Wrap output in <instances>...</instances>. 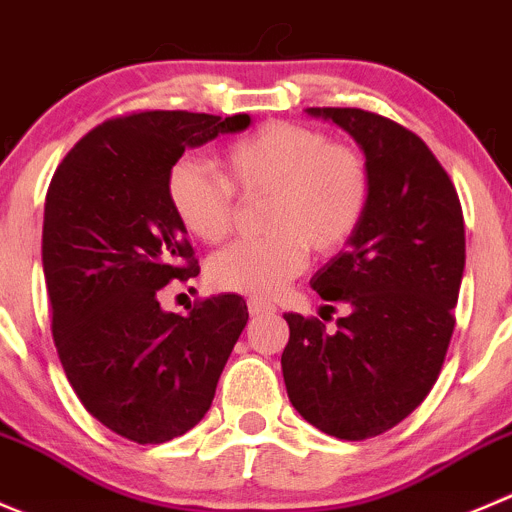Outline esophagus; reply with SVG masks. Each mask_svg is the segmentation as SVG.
<instances>
[{
	"label": "esophagus",
	"mask_w": 512,
	"mask_h": 512,
	"mask_svg": "<svg viewBox=\"0 0 512 512\" xmlns=\"http://www.w3.org/2000/svg\"><path fill=\"white\" fill-rule=\"evenodd\" d=\"M247 310H250L252 317L272 315V312H275V305H270V302H262V300H250L247 302Z\"/></svg>",
	"instance_id": "1"
}]
</instances>
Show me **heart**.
<instances>
[{
    "instance_id": "obj_1",
    "label": "heart",
    "mask_w": 512,
    "mask_h": 512,
    "mask_svg": "<svg viewBox=\"0 0 512 512\" xmlns=\"http://www.w3.org/2000/svg\"><path fill=\"white\" fill-rule=\"evenodd\" d=\"M167 200L192 237L220 242L235 215V190L262 195L270 235L237 240L207 262L212 287L272 297L315 255L340 250L365 217L370 170L365 155L322 130L270 122L222 152V177L200 157L185 155L167 172Z\"/></svg>"
}]
</instances>
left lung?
Returning a JSON list of instances; mask_svg holds the SVG:
<instances>
[{
	"instance_id": "1",
	"label": "left lung",
	"mask_w": 512,
	"mask_h": 512,
	"mask_svg": "<svg viewBox=\"0 0 512 512\" xmlns=\"http://www.w3.org/2000/svg\"><path fill=\"white\" fill-rule=\"evenodd\" d=\"M307 114L360 145L370 200L347 250L310 280L322 300L350 312L332 332L317 317L287 312L282 377L307 423L365 440L408 418L438 380L465 270L463 207L430 147L403 124L357 107Z\"/></svg>"
}]
</instances>
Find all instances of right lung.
<instances>
[{
  "mask_svg": "<svg viewBox=\"0 0 512 512\" xmlns=\"http://www.w3.org/2000/svg\"><path fill=\"white\" fill-rule=\"evenodd\" d=\"M250 122L165 109L107 119L49 185L42 265L57 355L87 413L132 443H167L205 418L250 317L240 295L207 297L187 317L157 300L200 275L167 172L187 147Z\"/></svg>",
  "mask_w": 512,
  "mask_h": 512,
  "instance_id": "obj_1",
  "label": "right lung"
}]
</instances>
